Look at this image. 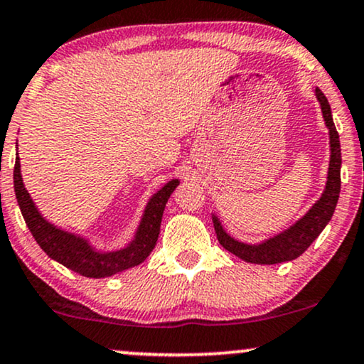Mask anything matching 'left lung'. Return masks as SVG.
Returning <instances> with one entry per match:
<instances>
[{
  "instance_id": "8db88e82",
  "label": "left lung",
  "mask_w": 364,
  "mask_h": 364,
  "mask_svg": "<svg viewBox=\"0 0 364 364\" xmlns=\"http://www.w3.org/2000/svg\"><path fill=\"white\" fill-rule=\"evenodd\" d=\"M316 96L321 102L322 116H324L326 127L329 128L331 138V161L329 172H327V183L324 194L312 209L297 221L289 230L280 232V235L270 237L259 245H245L231 237L223 230L221 223L218 218H213L214 230H216L218 240L224 250L236 255L243 262L257 263V264H275L290 262V259L299 258L306 251L312 241L321 235L326 224L333 218L336 204H338L339 192H341V145L339 134L336 132L333 114H331V106L327 102V97L322 94L319 87H316Z\"/></svg>"
}]
</instances>
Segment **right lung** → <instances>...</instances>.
Instances as JSON below:
<instances>
[{"label": "right lung", "mask_w": 364, "mask_h": 364, "mask_svg": "<svg viewBox=\"0 0 364 364\" xmlns=\"http://www.w3.org/2000/svg\"><path fill=\"white\" fill-rule=\"evenodd\" d=\"M13 182H15L18 205H20L26 226H28L30 232L33 235L40 248L52 259L62 263L69 270L89 278H105L114 275V273L128 270V268L136 267V264L145 262L148 255L151 253V250L155 248L156 240H159L160 223L161 216H164L165 204H167L168 197L175 191V187L178 186V181L175 178V181L165 183L151 197L145 209V214H143L140 226H138L136 235H134V240L127 248L113 251V253H100V251L92 250L86 240L58 230V228L45 221L40 216L33 200H31L30 194L25 189L23 181H21L18 154L15 170H13Z\"/></svg>", "instance_id": "right-lung-1"}]
</instances>
